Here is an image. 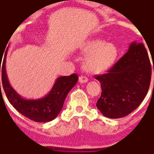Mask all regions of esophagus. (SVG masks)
Masks as SVG:
<instances>
[{"label": "esophagus", "instance_id": "1", "mask_svg": "<svg viewBox=\"0 0 154 154\" xmlns=\"http://www.w3.org/2000/svg\"><path fill=\"white\" fill-rule=\"evenodd\" d=\"M88 81V79L86 77V76H80L79 78V82L80 83H87Z\"/></svg>", "mask_w": 154, "mask_h": 154}]
</instances>
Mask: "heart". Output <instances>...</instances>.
I'll return each mask as SVG.
<instances>
[{"mask_svg": "<svg viewBox=\"0 0 154 154\" xmlns=\"http://www.w3.org/2000/svg\"><path fill=\"white\" fill-rule=\"evenodd\" d=\"M82 52L86 55L84 68L92 74H100L108 71L117 59L118 48L113 43L101 39H91L83 44Z\"/></svg>", "mask_w": 154, "mask_h": 154, "instance_id": "obj_1", "label": "heart"}]
</instances>
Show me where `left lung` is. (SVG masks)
<instances>
[{"label": "left lung", "instance_id": "obj_1", "mask_svg": "<svg viewBox=\"0 0 154 154\" xmlns=\"http://www.w3.org/2000/svg\"><path fill=\"white\" fill-rule=\"evenodd\" d=\"M151 73V64L145 46L133 42L127 53L108 73L95 77L100 81L102 89L96 107L104 116L112 119L130 114L145 99L149 88Z\"/></svg>", "mask_w": 154, "mask_h": 154}]
</instances>
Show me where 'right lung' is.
Here are the masks:
<instances>
[{
    "mask_svg": "<svg viewBox=\"0 0 154 154\" xmlns=\"http://www.w3.org/2000/svg\"><path fill=\"white\" fill-rule=\"evenodd\" d=\"M7 51L8 49L5 54L2 66L0 65V72L2 71V87L9 103L24 116L36 122H48L55 119L63 108L67 94L77 83L78 75L72 74L69 76L58 77L51 91L42 98L37 100L25 99L14 90L8 79L5 69Z\"/></svg>",
    "mask_w": 154,
    "mask_h": 154,
    "instance_id": "right-lung-1",
    "label": "right lung"
}]
</instances>
